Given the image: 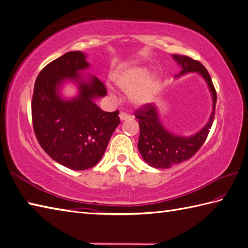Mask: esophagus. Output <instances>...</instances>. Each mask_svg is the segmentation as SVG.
Here are the masks:
<instances>
[{
    "mask_svg": "<svg viewBox=\"0 0 248 248\" xmlns=\"http://www.w3.org/2000/svg\"><path fill=\"white\" fill-rule=\"evenodd\" d=\"M119 118H120V120H121V121H124V120H128V119H130V118H131V117H130L128 114H125V112L121 111L120 114H119Z\"/></svg>",
    "mask_w": 248,
    "mask_h": 248,
    "instance_id": "1",
    "label": "esophagus"
}]
</instances>
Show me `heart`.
Masks as SVG:
<instances>
[{"label":"heart","instance_id":"obj_1","mask_svg":"<svg viewBox=\"0 0 248 248\" xmlns=\"http://www.w3.org/2000/svg\"><path fill=\"white\" fill-rule=\"evenodd\" d=\"M152 70L150 66L127 62L114 71L111 79L120 91L129 94L131 104L142 107L153 102L161 87V77L152 75Z\"/></svg>","mask_w":248,"mask_h":248}]
</instances>
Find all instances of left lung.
I'll return each mask as SVG.
<instances>
[{"instance_id":"1","label":"left lung","mask_w":248,"mask_h":248,"mask_svg":"<svg viewBox=\"0 0 248 248\" xmlns=\"http://www.w3.org/2000/svg\"><path fill=\"white\" fill-rule=\"evenodd\" d=\"M173 60L180 66V73L174 76L179 79L184 75L197 73L205 80L213 101V109L207 124L191 136H180L165 127L160 118L158 106L147 104L136 111V118L140 125V139L138 148L146 164L154 168H170L184 160L190 159L200 150L208 136L215 118L217 94L208 71L200 62L192 58L173 54Z\"/></svg>"}]
</instances>
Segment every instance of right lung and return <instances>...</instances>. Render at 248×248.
I'll use <instances>...</instances> for the list:
<instances>
[{"instance_id":"right-lung-1","label":"right lung","mask_w":248,"mask_h":248,"mask_svg":"<svg viewBox=\"0 0 248 248\" xmlns=\"http://www.w3.org/2000/svg\"><path fill=\"white\" fill-rule=\"evenodd\" d=\"M89 69L87 54L81 51L49 62L35 80L31 104L40 145L56 163L73 170L94 167L120 124L118 110L106 112L96 105L106 88L95 76L84 73ZM68 83L78 88L70 98L62 93Z\"/></svg>"}]
</instances>
